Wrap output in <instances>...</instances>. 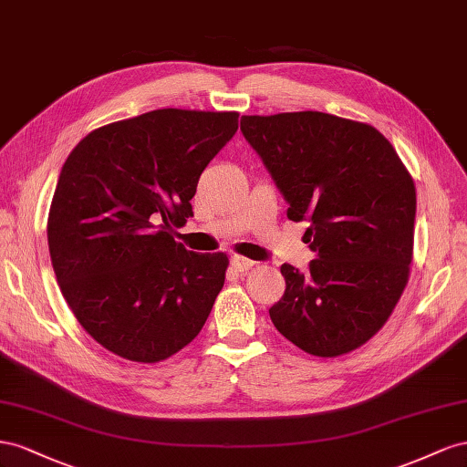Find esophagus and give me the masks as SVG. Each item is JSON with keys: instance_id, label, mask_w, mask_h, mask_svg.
I'll list each match as a JSON object with an SVG mask.
<instances>
[{"instance_id": "esophagus-1", "label": "esophagus", "mask_w": 467, "mask_h": 467, "mask_svg": "<svg viewBox=\"0 0 467 467\" xmlns=\"http://www.w3.org/2000/svg\"><path fill=\"white\" fill-rule=\"evenodd\" d=\"M231 264H233V268H234L236 272H248V270H252V268H254V265H256L254 260H248V258L238 256V254H234V256L231 258Z\"/></svg>"}]
</instances>
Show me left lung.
I'll use <instances>...</instances> for the list:
<instances>
[{
    "label": "left lung",
    "mask_w": 467,
    "mask_h": 467,
    "mask_svg": "<svg viewBox=\"0 0 467 467\" xmlns=\"http://www.w3.org/2000/svg\"><path fill=\"white\" fill-rule=\"evenodd\" d=\"M241 130L289 203L309 221V272L282 265L270 317L303 352L337 358L388 323L409 282L417 192L393 144L368 123L321 111L244 115Z\"/></svg>",
    "instance_id": "obj_1"
}]
</instances>
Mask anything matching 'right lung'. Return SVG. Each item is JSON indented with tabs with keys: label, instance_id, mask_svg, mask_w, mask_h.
Wrapping results in <instances>:
<instances>
[{
	"label": "right lung",
	"instance_id": "right-lung-1",
	"mask_svg": "<svg viewBox=\"0 0 467 467\" xmlns=\"http://www.w3.org/2000/svg\"><path fill=\"white\" fill-rule=\"evenodd\" d=\"M238 129L236 111L156 109L91 130L66 158L47 236L78 323L103 348L156 364L203 328L229 268L171 236L193 217L205 166Z\"/></svg>",
	"mask_w": 467,
	"mask_h": 467
}]
</instances>
